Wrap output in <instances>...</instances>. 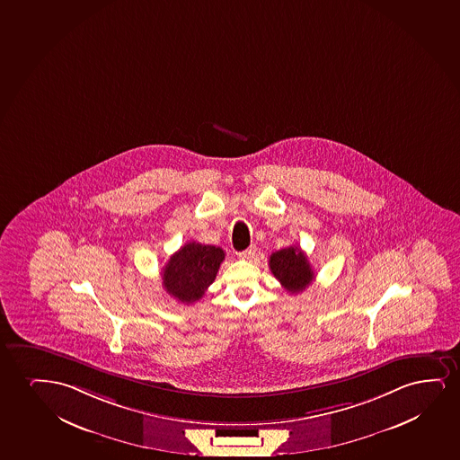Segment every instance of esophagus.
Segmentation results:
<instances>
[{
  "mask_svg": "<svg viewBox=\"0 0 460 460\" xmlns=\"http://www.w3.org/2000/svg\"><path fill=\"white\" fill-rule=\"evenodd\" d=\"M256 246H250L248 250L242 251V252H239V257L240 259H243V261H251V259H254V257H256Z\"/></svg>",
  "mask_w": 460,
  "mask_h": 460,
  "instance_id": "esophagus-1",
  "label": "esophagus"
}]
</instances>
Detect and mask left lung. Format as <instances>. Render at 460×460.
Instances as JSON below:
<instances>
[{
    "label": "left lung",
    "mask_w": 460,
    "mask_h": 460,
    "mask_svg": "<svg viewBox=\"0 0 460 460\" xmlns=\"http://www.w3.org/2000/svg\"><path fill=\"white\" fill-rule=\"evenodd\" d=\"M270 270L287 292H303L315 279L311 263L298 246H288L270 256Z\"/></svg>",
    "instance_id": "8db88e82"
}]
</instances>
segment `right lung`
<instances>
[{
	"mask_svg": "<svg viewBox=\"0 0 460 460\" xmlns=\"http://www.w3.org/2000/svg\"><path fill=\"white\" fill-rule=\"evenodd\" d=\"M223 261L225 251L218 246L189 242L164 267L162 286L181 303H197L214 282Z\"/></svg>",
	"mask_w": 460,
	"mask_h": 460,
	"instance_id": "add662e5",
	"label": "right lung"
}]
</instances>
